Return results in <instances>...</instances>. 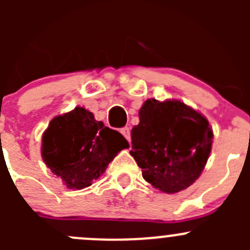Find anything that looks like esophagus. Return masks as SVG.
<instances>
[{"label":"esophagus","instance_id":"34e87169","mask_svg":"<svg viewBox=\"0 0 250 250\" xmlns=\"http://www.w3.org/2000/svg\"><path fill=\"white\" fill-rule=\"evenodd\" d=\"M121 133L123 134V137L125 138L128 141H130V129L129 127H123L122 129H121Z\"/></svg>","mask_w":250,"mask_h":250}]
</instances>
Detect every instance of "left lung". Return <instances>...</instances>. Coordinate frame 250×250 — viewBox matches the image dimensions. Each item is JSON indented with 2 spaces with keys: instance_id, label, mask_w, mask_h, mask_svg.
<instances>
[{
  "instance_id": "1",
  "label": "left lung",
  "mask_w": 250,
  "mask_h": 250,
  "mask_svg": "<svg viewBox=\"0 0 250 250\" xmlns=\"http://www.w3.org/2000/svg\"><path fill=\"white\" fill-rule=\"evenodd\" d=\"M132 129V151L143 178L166 193L192 185L206 167L213 130L204 116L179 100L148 99Z\"/></svg>"
}]
</instances>
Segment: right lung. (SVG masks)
<instances>
[{"instance_id": "1", "label": "right lung", "mask_w": 250, "mask_h": 250, "mask_svg": "<svg viewBox=\"0 0 250 250\" xmlns=\"http://www.w3.org/2000/svg\"><path fill=\"white\" fill-rule=\"evenodd\" d=\"M128 146L121 133L105 127L92 112L77 106L50 121L42 137L41 153L47 167L66 188L82 190L92 185Z\"/></svg>"}]
</instances>
